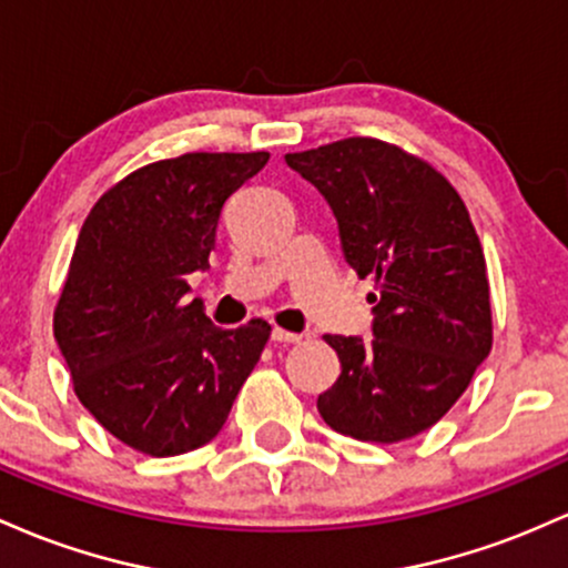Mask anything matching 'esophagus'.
I'll list each match as a JSON object with an SVG mask.
<instances>
[{
    "label": "esophagus",
    "instance_id": "obj_1",
    "mask_svg": "<svg viewBox=\"0 0 568 568\" xmlns=\"http://www.w3.org/2000/svg\"><path fill=\"white\" fill-rule=\"evenodd\" d=\"M271 337H273V341H276V343H301V341H303V335L290 333V329H282V327H273Z\"/></svg>",
    "mask_w": 568,
    "mask_h": 568
}]
</instances>
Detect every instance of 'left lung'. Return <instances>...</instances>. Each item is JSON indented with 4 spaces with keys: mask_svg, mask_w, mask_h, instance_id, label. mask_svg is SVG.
Returning <instances> with one entry per match:
<instances>
[{
    "mask_svg": "<svg viewBox=\"0 0 568 568\" xmlns=\"http://www.w3.org/2000/svg\"><path fill=\"white\" fill-rule=\"evenodd\" d=\"M333 209L346 263L373 276V341L324 335L341 375L318 413L341 435L399 443L437 424L490 352L480 239L454 184L399 146L352 136L284 155Z\"/></svg>",
    "mask_w": 568,
    "mask_h": 568,
    "instance_id": "obj_1",
    "label": "left lung"
}]
</instances>
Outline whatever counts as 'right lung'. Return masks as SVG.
<instances>
[{
	"label": "right lung",
	"mask_w": 568,
	"mask_h": 568,
	"mask_svg": "<svg viewBox=\"0 0 568 568\" xmlns=\"http://www.w3.org/2000/svg\"><path fill=\"white\" fill-rule=\"evenodd\" d=\"M267 152H187L133 171L88 214L53 314L74 394L110 435L180 456L220 435L271 324L222 329L187 303L222 206Z\"/></svg>",
	"instance_id": "1"
}]
</instances>
